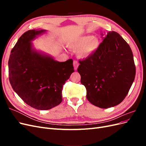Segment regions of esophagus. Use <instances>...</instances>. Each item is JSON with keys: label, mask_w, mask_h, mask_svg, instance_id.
Returning <instances> with one entry per match:
<instances>
[{"label": "esophagus", "mask_w": 146, "mask_h": 146, "mask_svg": "<svg viewBox=\"0 0 146 146\" xmlns=\"http://www.w3.org/2000/svg\"><path fill=\"white\" fill-rule=\"evenodd\" d=\"M73 65H74V70H76L77 69V68H78V65H79L78 63L77 62V61L74 60V61H73Z\"/></svg>", "instance_id": "esophagus-1"}]
</instances>
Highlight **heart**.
Listing matches in <instances>:
<instances>
[{
	"label": "heart",
	"instance_id": "heart-1",
	"mask_svg": "<svg viewBox=\"0 0 146 146\" xmlns=\"http://www.w3.org/2000/svg\"><path fill=\"white\" fill-rule=\"evenodd\" d=\"M99 46V39L90 35L78 36L67 44V47L70 50L77 51V55L80 58H86L92 56L98 50Z\"/></svg>",
	"mask_w": 146,
	"mask_h": 146
}]
</instances>
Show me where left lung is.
<instances>
[{
  "label": "left lung",
  "mask_w": 146,
  "mask_h": 146,
  "mask_svg": "<svg viewBox=\"0 0 146 146\" xmlns=\"http://www.w3.org/2000/svg\"><path fill=\"white\" fill-rule=\"evenodd\" d=\"M102 42L94 54L82 61L77 69L81 83L86 89V98L101 108L122 102L135 77L133 53L119 33H102Z\"/></svg>",
  "instance_id": "obj_1"
}]
</instances>
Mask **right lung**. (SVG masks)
Returning <instances> with one entry per match:
<instances>
[{
  "label": "right lung",
  "mask_w": 146,
  "mask_h": 146,
  "mask_svg": "<svg viewBox=\"0 0 146 146\" xmlns=\"http://www.w3.org/2000/svg\"><path fill=\"white\" fill-rule=\"evenodd\" d=\"M46 32L38 29L24 33L8 60L13 90L25 103L39 110H50L62 102L63 85L74 72L72 59L60 62L33 47L32 41Z\"/></svg>",
  "instance_id": "right-lung-1"
}]
</instances>
